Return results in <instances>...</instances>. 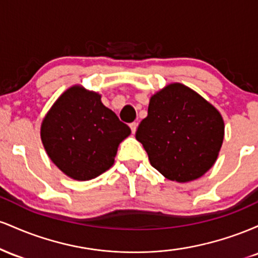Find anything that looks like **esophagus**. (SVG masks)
I'll use <instances>...</instances> for the list:
<instances>
[{"label":"esophagus","mask_w":258,"mask_h":258,"mask_svg":"<svg viewBox=\"0 0 258 258\" xmlns=\"http://www.w3.org/2000/svg\"><path fill=\"white\" fill-rule=\"evenodd\" d=\"M137 127H138V123L137 122L130 123V128H131L132 133H136V131H137Z\"/></svg>","instance_id":"obj_1"}]
</instances>
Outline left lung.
<instances>
[{"label":"left lung","mask_w":258,"mask_h":258,"mask_svg":"<svg viewBox=\"0 0 258 258\" xmlns=\"http://www.w3.org/2000/svg\"><path fill=\"white\" fill-rule=\"evenodd\" d=\"M223 138L221 112L179 82L150 97L148 116L136 132L152 166L178 183L200 178L214 166Z\"/></svg>","instance_id":"left-lung-1"}]
</instances>
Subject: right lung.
<instances>
[{"mask_svg":"<svg viewBox=\"0 0 258 258\" xmlns=\"http://www.w3.org/2000/svg\"><path fill=\"white\" fill-rule=\"evenodd\" d=\"M100 98L98 92L74 85L53 103L41 123L47 155L75 180L93 179L109 170L119 144L131 135Z\"/></svg>","mask_w":258,"mask_h":258,"instance_id":"obj_1","label":"right lung"}]
</instances>
